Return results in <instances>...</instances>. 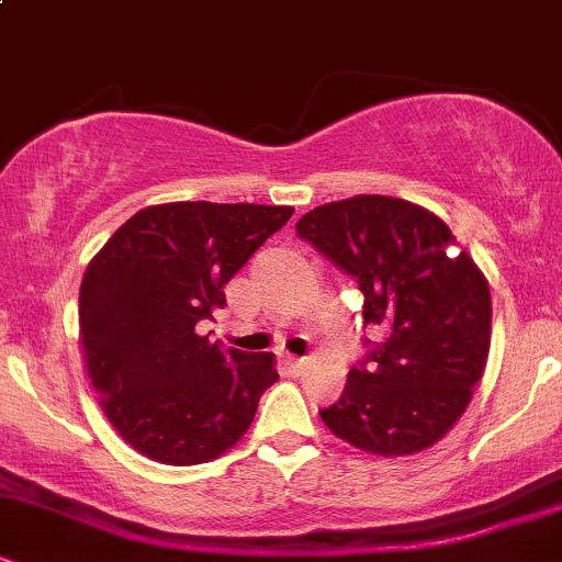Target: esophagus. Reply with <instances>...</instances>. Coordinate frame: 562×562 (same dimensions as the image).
Instances as JSON below:
<instances>
[{
    "label": "esophagus",
    "instance_id": "obj_1",
    "mask_svg": "<svg viewBox=\"0 0 562 562\" xmlns=\"http://www.w3.org/2000/svg\"><path fill=\"white\" fill-rule=\"evenodd\" d=\"M285 364H288L290 370H293V372H301L303 367L308 364V359H299V357H285Z\"/></svg>",
    "mask_w": 562,
    "mask_h": 562
}]
</instances>
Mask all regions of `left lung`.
<instances>
[{"mask_svg":"<svg viewBox=\"0 0 562 562\" xmlns=\"http://www.w3.org/2000/svg\"><path fill=\"white\" fill-rule=\"evenodd\" d=\"M295 232L357 280L364 325L383 333L364 338V359L322 420L370 454L434 447L483 378L492 344L486 277L441 218L402 198L325 203L301 216Z\"/></svg>","mask_w":562,"mask_h":562,"instance_id":"obj_1","label":"left lung"}]
</instances>
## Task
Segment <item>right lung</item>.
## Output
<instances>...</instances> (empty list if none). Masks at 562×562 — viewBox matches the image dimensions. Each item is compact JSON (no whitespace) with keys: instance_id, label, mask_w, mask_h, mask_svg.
Masks as SVG:
<instances>
[{"instance_id":"1","label":"right lung","mask_w":562,"mask_h":562,"mask_svg":"<svg viewBox=\"0 0 562 562\" xmlns=\"http://www.w3.org/2000/svg\"><path fill=\"white\" fill-rule=\"evenodd\" d=\"M293 216L290 205L164 203L142 209L89 261L79 290L83 367L105 417L164 465L216 460L274 383L272 353L222 351L198 322Z\"/></svg>"}]
</instances>
